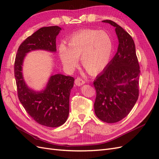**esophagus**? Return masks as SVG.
Masks as SVG:
<instances>
[{
  "label": "esophagus",
  "instance_id": "1",
  "mask_svg": "<svg viewBox=\"0 0 159 159\" xmlns=\"http://www.w3.org/2000/svg\"><path fill=\"white\" fill-rule=\"evenodd\" d=\"M85 84V81L81 79V78H77L75 80V84L78 86H80V85H82L83 84Z\"/></svg>",
  "mask_w": 159,
  "mask_h": 159
}]
</instances>
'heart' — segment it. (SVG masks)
I'll return each mask as SVG.
<instances>
[{
	"instance_id": "b5f03b06",
	"label": "heart",
	"mask_w": 159,
	"mask_h": 159,
	"mask_svg": "<svg viewBox=\"0 0 159 159\" xmlns=\"http://www.w3.org/2000/svg\"><path fill=\"white\" fill-rule=\"evenodd\" d=\"M68 47L61 44L59 56L67 70L71 71L78 65L81 56L84 68L90 74L103 70L111 60L113 42L109 34L97 30H84L75 33L68 41Z\"/></svg>"
}]
</instances>
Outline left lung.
Here are the masks:
<instances>
[{
	"label": "left lung",
	"mask_w": 159,
	"mask_h": 159,
	"mask_svg": "<svg viewBox=\"0 0 159 159\" xmlns=\"http://www.w3.org/2000/svg\"><path fill=\"white\" fill-rule=\"evenodd\" d=\"M102 22L115 28L119 46L113 58L93 81L94 110L100 120L113 123L125 117L137 102L140 67L135 45L129 34L112 20Z\"/></svg>",
	"instance_id": "1"
}]
</instances>
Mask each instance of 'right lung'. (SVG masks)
Here are the masks:
<instances>
[{
    "label": "right lung",
    "mask_w": 159,
    "mask_h": 159,
    "mask_svg": "<svg viewBox=\"0 0 159 159\" xmlns=\"http://www.w3.org/2000/svg\"><path fill=\"white\" fill-rule=\"evenodd\" d=\"M61 30L57 26L40 28L22 42L14 61V77L19 100L35 121L49 127H60L68 119L70 95L74 78L61 74L52 75L46 89L36 92L25 84L22 66L26 54L32 50H44L55 52L56 36Z\"/></svg>",
    "instance_id": "obj_1"
}]
</instances>
